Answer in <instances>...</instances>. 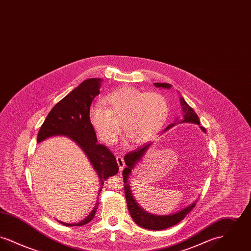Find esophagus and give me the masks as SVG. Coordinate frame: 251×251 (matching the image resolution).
Listing matches in <instances>:
<instances>
[{
	"mask_svg": "<svg viewBox=\"0 0 251 251\" xmlns=\"http://www.w3.org/2000/svg\"><path fill=\"white\" fill-rule=\"evenodd\" d=\"M116 159H117V162H118V165H119V167H120V171L123 170V168L125 167V163H124L123 158L121 156H117Z\"/></svg>",
	"mask_w": 251,
	"mask_h": 251,
	"instance_id": "obj_1",
	"label": "esophagus"
}]
</instances>
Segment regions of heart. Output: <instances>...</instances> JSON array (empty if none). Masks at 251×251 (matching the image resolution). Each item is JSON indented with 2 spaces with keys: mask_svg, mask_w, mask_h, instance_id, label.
<instances>
[{
  "mask_svg": "<svg viewBox=\"0 0 251 251\" xmlns=\"http://www.w3.org/2000/svg\"><path fill=\"white\" fill-rule=\"evenodd\" d=\"M102 102L104 105H92L88 117L97 135L107 146L119 140L122 127L132 145L149 142L162 129L168 115L164 96L129 86L114 90Z\"/></svg>",
  "mask_w": 251,
  "mask_h": 251,
  "instance_id": "heart-1",
  "label": "heart"
}]
</instances>
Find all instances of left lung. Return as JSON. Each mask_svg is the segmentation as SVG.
<instances>
[{
  "instance_id": "left-lung-1",
  "label": "left lung",
  "mask_w": 251,
  "mask_h": 251,
  "mask_svg": "<svg viewBox=\"0 0 251 251\" xmlns=\"http://www.w3.org/2000/svg\"><path fill=\"white\" fill-rule=\"evenodd\" d=\"M156 87H162V88H170L171 84H166V83H154ZM180 103L183 110V120L179 122H192L200 125V120L196 112L192 109L186 101L180 98ZM176 123L170 124L167 127L165 131L170 129L173 127ZM201 130L204 132H206L205 128L201 127ZM151 144H146L143 147L138 148L137 150L129 152L128 154L124 156V161L127 167L124 168L122 171V176H123V181H124V191H125V197H126V201L128 205V210L130 212L131 218L133 221L140 227L148 228V229H153V230H159V229H165L167 227H172L176 224L180 222L186 215H188L189 212H191L192 209L196 206V201L192 203L188 207L180 210L178 213L172 214V215H151L136 203L134 201L132 195H131V187H130V182H129V177L131 174V169L134 167V166L141 160L143 157L145 152L148 151L149 147Z\"/></svg>"
}]
</instances>
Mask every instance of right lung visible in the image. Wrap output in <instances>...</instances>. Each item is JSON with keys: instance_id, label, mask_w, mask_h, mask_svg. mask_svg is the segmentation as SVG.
I'll use <instances>...</instances> for the list:
<instances>
[{"instance_id": "obj_1", "label": "right lung", "mask_w": 251, "mask_h": 251, "mask_svg": "<svg viewBox=\"0 0 251 251\" xmlns=\"http://www.w3.org/2000/svg\"><path fill=\"white\" fill-rule=\"evenodd\" d=\"M101 79L92 78L79 84L71 93L63 98L50 111L38 134L37 143L50 136L65 135L78 144L95 168L100 178V191L104 180L119 172V165L114 154L104 145L97 143L95 130L89 121V110L96 96L100 94ZM99 202L84 220L69 224L58 221L65 226H83L90 222L96 214Z\"/></svg>"}]
</instances>
